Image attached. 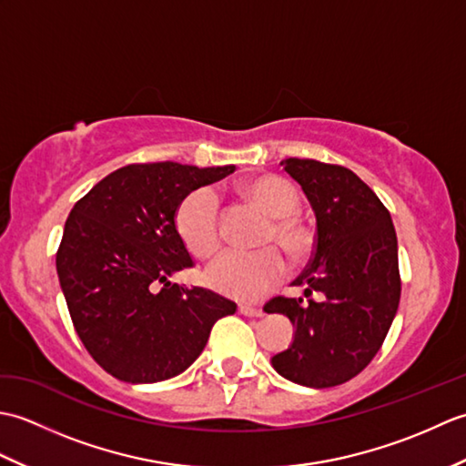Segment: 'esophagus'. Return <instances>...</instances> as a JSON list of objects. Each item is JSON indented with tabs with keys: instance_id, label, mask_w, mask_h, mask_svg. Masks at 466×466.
<instances>
[{
	"instance_id": "esophagus-1",
	"label": "esophagus",
	"mask_w": 466,
	"mask_h": 466,
	"mask_svg": "<svg viewBox=\"0 0 466 466\" xmlns=\"http://www.w3.org/2000/svg\"><path fill=\"white\" fill-rule=\"evenodd\" d=\"M238 312L244 316H252V319H260V316L264 314V310L258 309V306H250V304H240Z\"/></svg>"
}]
</instances>
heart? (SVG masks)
I'll return each instance as SVG.
<instances>
[{
  "label": "heart",
  "instance_id": "obj_1",
  "mask_svg": "<svg viewBox=\"0 0 466 466\" xmlns=\"http://www.w3.org/2000/svg\"><path fill=\"white\" fill-rule=\"evenodd\" d=\"M244 194L272 216L266 228L262 244L280 246L294 262L306 258L312 252L314 236L300 218L292 216L300 206L299 190L284 177L262 174L244 184ZM176 232L184 246L198 258H208L222 244L220 212L216 194L210 187H200L187 194L176 210ZM286 260L280 250L264 248L258 252H224L208 266L204 274L206 284L218 294L236 300H258L274 289L286 274Z\"/></svg>",
  "mask_w": 466,
  "mask_h": 466
}]
</instances>
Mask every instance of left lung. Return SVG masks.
Instances as JSON below:
<instances>
[{
	"instance_id": "obj_1",
	"label": "left lung",
	"mask_w": 466,
	"mask_h": 466,
	"mask_svg": "<svg viewBox=\"0 0 466 466\" xmlns=\"http://www.w3.org/2000/svg\"><path fill=\"white\" fill-rule=\"evenodd\" d=\"M280 164L316 214L312 258L292 284L320 300L276 296L264 304L296 329L272 366L296 384L329 389L362 372L389 334L400 300L397 232L379 196L349 167L300 157Z\"/></svg>"
}]
</instances>
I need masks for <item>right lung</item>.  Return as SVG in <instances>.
<instances>
[{"mask_svg":"<svg viewBox=\"0 0 466 466\" xmlns=\"http://www.w3.org/2000/svg\"><path fill=\"white\" fill-rule=\"evenodd\" d=\"M234 166L130 164L106 176L69 212L56 254L74 329L106 372L124 382H160L184 372L212 326L236 304L170 276L192 268L176 210Z\"/></svg>","mask_w":466,"mask_h":466,"instance_id":"obj_1","label":"right lung"}]
</instances>
